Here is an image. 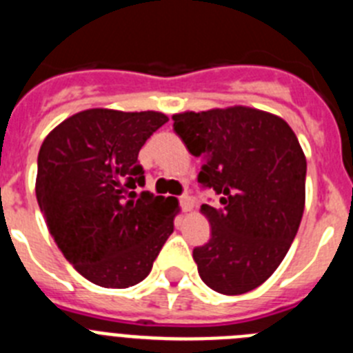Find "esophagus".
<instances>
[{"mask_svg": "<svg viewBox=\"0 0 353 353\" xmlns=\"http://www.w3.org/2000/svg\"><path fill=\"white\" fill-rule=\"evenodd\" d=\"M180 208H182L183 212L192 210V199L189 198V196H187V194L180 196Z\"/></svg>", "mask_w": 353, "mask_h": 353, "instance_id": "1", "label": "esophagus"}]
</instances>
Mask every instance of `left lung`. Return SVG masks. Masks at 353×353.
Masks as SVG:
<instances>
[{
    "label": "left lung",
    "mask_w": 353,
    "mask_h": 353,
    "mask_svg": "<svg viewBox=\"0 0 353 353\" xmlns=\"http://www.w3.org/2000/svg\"><path fill=\"white\" fill-rule=\"evenodd\" d=\"M173 129L201 159V205L212 235L192 258L207 286L224 295L258 288L286 256L304 212L305 157L285 120L251 108L173 117Z\"/></svg>",
    "instance_id": "left-lung-1"
}]
</instances>
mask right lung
Masks as SVG:
<instances>
[{
    "instance_id": "right-lung-1",
    "label": "right lung",
    "mask_w": 353,
    "mask_h": 353,
    "mask_svg": "<svg viewBox=\"0 0 353 353\" xmlns=\"http://www.w3.org/2000/svg\"><path fill=\"white\" fill-rule=\"evenodd\" d=\"M168 121L155 111L88 109L43 139L37 201L56 245L77 272L104 288H129L152 270L179 210L145 187L138 155Z\"/></svg>"
}]
</instances>
